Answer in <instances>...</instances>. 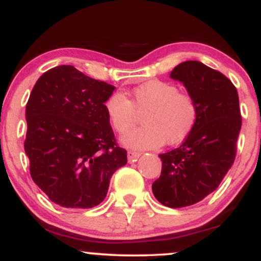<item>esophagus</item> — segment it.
<instances>
[{"label":"esophagus","mask_w":261,"mask_h":261,"mask_svg":"<svg viewBox=\"0 0 261 261\" xmlns=\"http://www.w3.org/2000/svg\"><path fill=\"white\" fill-rule=\"evenodd\" d=\"M140 155H141L140 152L128 151V152H127V161L130 162V163H131V162H136V161L140 158Z\"/></svg>","instance_id":"obj_1"}]
</instances>
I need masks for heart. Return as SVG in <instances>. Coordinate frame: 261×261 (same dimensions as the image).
<instances>
[{
	"label": "heart",
	"mask_w": 261,
	"mask_h": 261,
	"mask_svg": "<svg viewBox=\"0 0 261 261\" xmlns=\"http://www.w3.org/2000/svg\"><path fill=\"white\" fill-rule=\"evenodd\" d=\"M107 118L116 133L134 125L137 113H144L143 126L120 137L122 146L133 149H152L164 142L175 145L187 139L196 124L197 107L193 98L179 93L178 87L151 81L134 89V101L122 92H114L104 103Z\"/></svg>",
	"instance_id": "1"
}]
</instances>
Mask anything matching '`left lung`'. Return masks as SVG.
<instances>
[{"label": "left lung", "mask_w": 261, "mask_h": 261, "mask_svg": "<svg viewBox=\"0 0 261 261\" xmlns=\"http://www.w3.org/2000/svg\"><path fill=\"white\" fill-rule=\"evenodd\" d=\"M169 77L182 83L197 107L196 124L184 142L160 154L162 173L152 184L162 205L178 208L201 201L223 180L234 162L242 116L233 83L202 62H181Z\"/></svg>", "instance_id": "1"}]
</instances>
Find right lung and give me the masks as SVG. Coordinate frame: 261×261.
<instances>
[{
	"label": "right lung",
	"instance_id": "add662e5",
	"mask_svg": "<svg viewBox=\"0 0 261 261\" xmlns=\"http://www.w3.org/2000/svg\"><path fill=\"white\" fill-rule=\"evenodd\" d=\"M114 91V86L62 65L41 74L31 93L24 142L31 175L62 207L99 205L112 175L127 163L104 109Z\"/></svg>",
	"mask_w": 261,
	"mask_h": 261
}]
</instances>
